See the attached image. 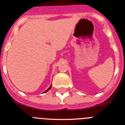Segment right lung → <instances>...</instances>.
<instances>
[{
  "label": "right lung",
  "mask_w": 125,
  "mask_h": 125,
  "mask_svg": "<svg viewBox=\"0 0 125 125\" xmlns=\"http://www.w3.org/2000/svg\"><path fill=\"white\" fill-rule=\"evenodd\" d=\"M51 87H52V85H50V87H49V88H48V89H47V90H45V92H43V93H46V92H48V91H49V90H50V88H51Z\"/></svg>",
  "instance_id": "right-lung-1"
}]
</instances>
